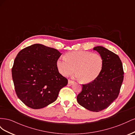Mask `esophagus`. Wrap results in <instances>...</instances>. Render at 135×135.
Returning <instances> with one entry per match:
<instances>
[{
  "instance_id": "1",
  "label": "esophagus",
  "mask_w": 135,
  "mask_h": 135,
  "mask_svg": "<svg viewBox=\"0 0 135 135\" xmlns=\"http://www.w3.org/2000/svg\"><path fill=\"white\" fill-rule=\"evenodd\" d=\"M74 81H73V80H70V79H69L68 80V84H73V83H74Z\"/></svg>"
}]
</instances>
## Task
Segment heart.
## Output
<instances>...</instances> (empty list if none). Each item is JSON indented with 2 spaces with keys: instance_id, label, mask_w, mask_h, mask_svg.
<instances>
[{
  "instance_id": "1",
  "label": "heart",
  "mask_w": 135,
  "mask_h": 135,
  "mask_svg": "<svg viewBox=\"0 0 135 135\" xmlns=\"http://www.w3.org/2000/svg\"><path fill=\"white\" fill-rule=\"evenodd\" d=\"M103 59L97 53L78 51L68 52L57 60L56 66L65 76L75 71L76 77L83 83H89L99 75L103 67Z\"/></svg>"
}]
</instances>
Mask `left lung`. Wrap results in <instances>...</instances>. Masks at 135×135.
Returning <instances> with one entry per match:
<instances>
[{"mask_svg": "<svg viewBox=\"0 0 135 135\" xmlns=\"http://www.w3.org/2000/svg\"><path fill=\"white\" fill-rule=\"evenodd\" d=\"M103 59V67L96 79L82 84L77 96L79 105L92 112H99L109 107L118 97L123 80L122 61L117 55L102 46L93 48Z\"/></svg>", "mask_w": 135, "mask_h": 135, "instance_id": "obj_1", "label": "left lung"}]
</instances>
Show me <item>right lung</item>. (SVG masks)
<instances>
[{
    "instance_id": "obj_1",
    "label": "right lung",
    "mask_w": 135,
    "mask_h": 135,
    "mask_svg": "<svg viewBox=\"0 0 135 135\" xmlns=\"http://www.w3.org/2000/svg\"><path fill=\"white\" fill-rule=\"evenodd\" d=\"M56 49L34 44L20 51L14 61L12 75L17 97L28 107L41 109L55 101L68 79L59 73Z\"/></svg>"
}]
</instances>
